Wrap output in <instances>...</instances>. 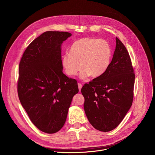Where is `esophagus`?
Segmentation results:
<instances>
[{
    "instance_id": "34e87169",
    "label": "esophagus",
    "mask_w": 155,
    "mask_h": 155,
    "mask_svg": "<svg viewBox=\"0 0 155 155\" xmlns=\"http://www.w3.org/2000/svg\"><path fill=\"white\" fill-rule=\"evenodd\" d=\"M78 90H79V91H81V87H82V84H81V83H78Z\"/></svg>"
}]
</instances>
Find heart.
<instances>
[{"mask_svg":"<svg viewBox=\"0 0 155 155\" xmlns=\"http://www.w3.org/2000/svg\"><path fill=\"white\" fill-rule=\"evenodd\" d=\"M69 52L62 57V68L69 76L75 75L82 68L80 75L82 79L90 75L93 78L102 75L108 68L112 57L109 43L94 37H84L75 41Z\"/></svg>","mask_w":155,"mask_h":155,"instance_id":"obj_1","label":"heart"}]
</instances>
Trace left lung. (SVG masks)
<instances>
[{
    "label": "left lung",
    "instance_id": "8db88e82",
    "mask_svg": "<svg viewBox=\"0 0 155 155\" xmlns=\"http://www.w3.org/2000/svg\"><path fill=\"white\" fill-rule=\"evenodd\" d=\"M134 81L129 54L116 37L115 50L107 71L84 84L81 90L86 115L95 129L108 132L120 124L132 105Z\"/></svg>",
    "mask_w": 155,
    "mask_h": 155
}]
</instances>
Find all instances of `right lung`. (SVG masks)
<instances>
[{
	"mask_svg": "<svg viewBox=\"0 0 155 155\" xmlns=\"http://www.w3.org/2000/svg\"><path fill=\"white\" fill-rule=\"evenodd\" d=\"M72 34L47 31L28 47L19 65L18 94L31 121L41 131L53 134L64 125L77 81L63 74L61 46Z\"/></svg>",
	"mask_w": 155,
	"mask_h": 155,
	"instance_id": "1",
	"label": "right lung"
}]
</instances>
